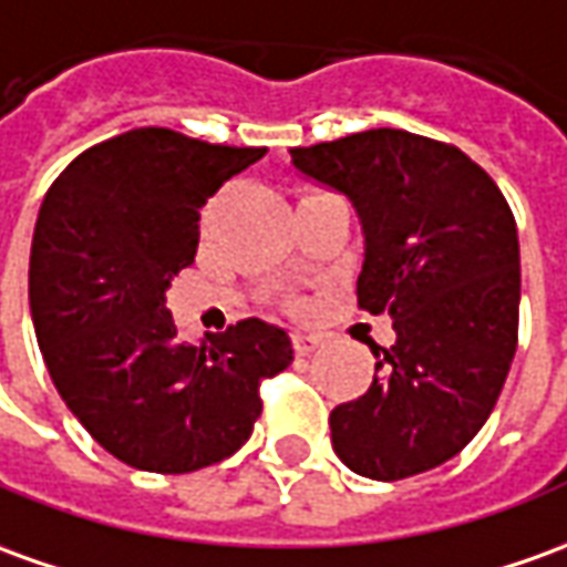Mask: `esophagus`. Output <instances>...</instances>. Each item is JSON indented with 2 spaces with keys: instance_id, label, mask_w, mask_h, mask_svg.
I'll return each mask as SVG.
<instances>
[{
  "instance_id": "obj_1",
  "label": "esophagus",
  "mask_w": 567,
  "mask_h": 567,
  "mask_svg": "<svg viewBox=\"0 0 567 567\" xmlns=\"http://www.w3.org/2000/svg\"><path fill=\"white\" fill-rule=\"evenodd\" d=\"M321 346V336L315 333H292V349H296V354L299 358H306V354H311V351Z\"/></svg>"
}]
</instances>
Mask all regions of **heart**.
Segmentation results:
<instances>
[{"label":"heart","instance_id":"1","mask_svg":"<svg viewBox=\"0 0 567 567\" xmlns=\"http://www.w3.org/2000/svg\"><path fill=\"white\" fill-rule=\"evenodd\" d=\"M308 194H311V190H308Z\"/></svg>","mask_w":567,"mask_h":567}]
</instances>
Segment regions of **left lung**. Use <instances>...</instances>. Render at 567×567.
<instances>
[{
    "label": "left lung",
    "instance_id": "left-lung-1",
    "mask_svg": "<svg viewBox=\"0 0 567 567\" xmlns=\"http://www.w3.org/2000/svg\"><path fill=\"white\" fill-rule=\"evenodd\" d=\"M364 225L358 308L389 315L364 395L330 413L339 460L398 482L441 466L485 425L518 346V231L497 182L454 144L367 128L290 147Z\"/></svg>",
    "mask_w": 567,
    "mask_h": 567
}]
</instances>
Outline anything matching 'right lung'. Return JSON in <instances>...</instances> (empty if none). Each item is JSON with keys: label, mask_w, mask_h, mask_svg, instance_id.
<instances>
[{"label": "right lung", "mask_w": 567, "mask_h": 567, "mask_svg": "<svg viewBox=\"0 0 567 567\" xmlns=\"http://www.w3.org/2000/svg\"><path fill=\"white\" fill-rule=\"evenodd\" d=\"M265 147L144 126L82 151L49 187L30 249V311L58 395L132 470L182 475L244 447L261 382L292 364L259 318L185 342L172 277L194 265L200 209Z\"/></svg>", "instance_id": "add662e5"}]
</instances>
